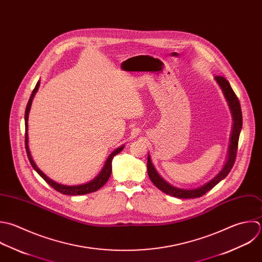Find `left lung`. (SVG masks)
I'll list each match as a JSON object with an SVG mask.
<instances>
[{
  "instance_id": "1",
  "label": "left lung",
  "mask_w": 262,
  "mask_h": 262,
  "mask_svg": "<svg viewBox=\"0 0 262 262\" xmlns=\"http://www.w3.org/2000/svg\"><path fill=\"white\" fill-rule=\"evenodd\" d=\"M215 80L222 88L224 95L229 103L232 115H233V130H232V136H231V144L229 148V156L227 159V162L224 166V168L221 170V172L213 178L211 181L206 183L205 185L196 188V189H180L177 187L171 186L168 184L166 181H164L157 172L155 169L154 165L152 164V161L150 159V156L148 155V162H147V170H148V176L151 180V182L163 193L181 198V199H192V198H199L206 194L208 191H210L213 187H215L222 180H224L231 171L233 168L236 157H237V151H238V143H239V137L240 133L242 129V124H243V117H242V110H241V105L238 97L236 96L235 92L233 91L230 82L223 76H215Z\"/></svg>"
}]
</instances>
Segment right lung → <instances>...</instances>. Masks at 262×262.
<instances>
[{"label":"right lung","mask_w":262,"mask_h":262,"mask_svg":"<svg viewBox=\"0 0 262 262\" xmlns=\"http://www.w3.org/2000/svg\"><path fill=\"white\" fill-rule=\"evenodd\" d=\"M38 86H39V81H37L35 88L33 89L32 91V94L28 100V103L26 105V109H25V116H24V120H25V149H26V153H27V157H28V160L31 164V166L33 167V169L52 187L54 188L56 191L60 192L61 194L63 195H69V196H75V195H84V194H89V193H92V192H96L97 190H99L101 187H103L107 181L109 180L110 176H111V171H112V159L115 155H117L122 149H123V146L117 148L116 150H114L108 157L103 169L101 170V172L91 182L86 183V184H83V185H78V186H65V185H61V184H58L56 182H54L53 180L49 179L34 163V161L32 160V157L30 155V152H29V149H28V137H27V129H28V124H27V121H28V114H29V110H30V106H31V102H32V99L35 95V93L37 92L38 90Z\"/></svg>","instance_id":"right-lung-1"}]
</instances>
